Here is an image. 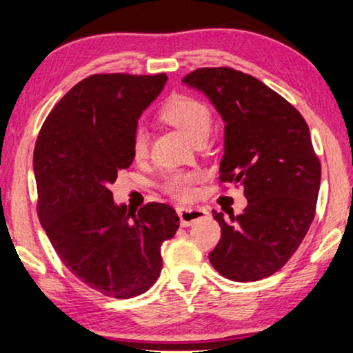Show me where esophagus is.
Wrapping results in <instances>:
<instances>
[{"label":"esophagus","mask_w":353,"mask_h":353,"mask_svg":"<svg viewBox=\"0 0 353 353\" xmlns=\"http://www.w3.org/2000/svg\"><path fill=\"white\" fill-rule=\"evenodd\" d=\"M178 216H180L181 226H191L197 220H202L207 216V210L201 207H178Z\"/></svg>","instance_id":"34e87169"}]
</instances>
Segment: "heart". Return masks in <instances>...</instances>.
<instances>
[{
    "label": "heart",
    "instance_id": "1",
    "mask_svg": "<svg viewBox=\"0 0 353 353\" xmlns=\"http://www.w3.org/2000/svg\"><path fill=\"white\" fill-rule=\"evenodd\" d=\"M161 115L165 122L175 125L191 141L207 137L212 128V110L204 101L190 94H173L162 105ZM149 137L146 128L138 125L132 134V154L137 161L148 156ZM199 175L194 172L172 170L162 180V190L176 201H191L194 197V185Z\"/></svg>",
    "mask_w": 353,
    "mask_h": 353
}]
</instances>
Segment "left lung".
<instances>
[{"instance_id":"obj_1","label":"left lung","mask_w":353,"mask_h":353,"mask_svg":"<svg viewBox=\"0 0 353 353\" xmlns=\"http://www.w3.org/2000/svg\"><path fill=\"white\" fill-rule=\"evenodd\" d=\"M225 120L220 183L243 186L248 207L230 219L214 210L221 238L209 260L221 276L259 281L281 270L315 219L321 163L302 114L255 77L202 67L183 79Z\"/></svg>"}]
</instances>
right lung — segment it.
Returning <instances> with one entry per match:
<instances>
[{
	"instance_id": "1",
	"label": "right lung",
	"mask_w": 353,
	"mask_h": 353,
	"mask_svg": "<svg viewBox=\"0 0 353 353\" xmlns=\"http://www.w3.org/2000/svg\"><path fill=\"white\" fill-rule=\"evenodd\" d=\"M165 74H94L48 115L33 149L37 212L56 254L81 283L114 299L146 292L162 270L161 245L175 236V209L115 205L109 186L133 162L132 134Z\"/></svg>"
}]
</instances>
